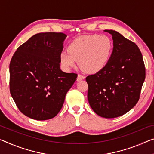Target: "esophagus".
<instances>
[{
	"instance_id": "1",
	"label": "esophagus",
	"mask_w": 154,
	"mask_h": 154,
	"mask_svg": "<svg viewBox=\"0 0 154 154\" xmlns=\"http://www.w3.org/2000/svg\"><path fill=\"white\" fill-rule=\"evenodd\" d=\"M84 78H85V77L84 76V75H78L77 78V82H79V81H80V80L84 79Z\"/></svg>"
}]
</instances>
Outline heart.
Here are the masks:
<instances>
[{
	"mask_svg": "<svg viewBox=\"0 0 154 154\" xmlns=\"http://www.w3.org/2000/svg\"><path fill=\"white\" fill-rule=\"evenodd\" d=\"M112 39L106 35H83L69 44L67 51L60 55V64L66 70L75 67L79 61L80 68L90 74L97 73L106 66L113 52Z\"/></svg>",
	"mask_w": 154,
	"mask_h": 154,
	"instance_id": "obj_1",
	"label": "heart"
}]
</instances>
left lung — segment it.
Wrapping results in <instances>:
<instances>
[{
	"label": "left lung",
	"instance_id": "left-lung-1",
	"mask_svg": "<svg viewBox=\"0 0 154 154\" xmlns=\"http://www.w3.org/2000/svg\"><path fill=\"white\" fill-rule=\"evenodd\" d=\"M113 52L106 66L86 78L88 99L99 116L112 119L125 114L138 101L145 79L143 55L135 43L114 30Z\"/></svg>",
	"mask_w": 154,
	"mask_h": 154
}]
</instances>
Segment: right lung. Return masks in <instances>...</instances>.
<instances>
[{"label":"right lung","mask_w":154,"mask_h":154,"mask_svg":"<svg viewBox=\"0 0 154 154\" xmlns=\"http://www.w3.org/2000/svg\"><path fill=\"white\" fill-rule=\"evenodd\" d=\"M66 35L46 32L33 35L17 48L9 64V89L22 113L45 121L55 117L76 73L60 68V55Z\"/></svg>","instance_id":"add662e5"}]
</instances>
